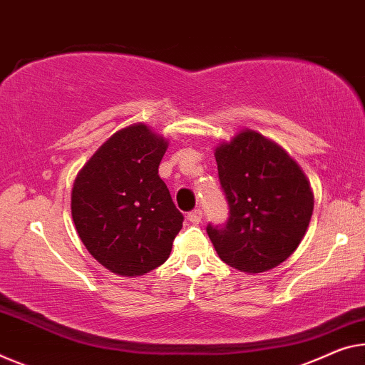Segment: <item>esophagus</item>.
I'll return each mask as SVG.
<instances>
[{
    "instance_id": "1",
    "label": "esophagus",
    "mask_w": 365,
    "mask_h": 365,
    "mask_svg": "<svg viewBox=\"0 0 365 365\" xmlns=\"http://www.w3.org/2000/svg\"><path fill=\"white\" fill-rule=\"evenodd\" d=\"M187 220L190 223H194V225H197V223H200V220H202V210L200 209H195L192 212H189Z\"/></svg>"
}]
</instances>
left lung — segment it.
Masks as SVG:
<instances>
[{"label":"left lung","mask_w":365,"mask_h":365,"mask_svg":"<svg viewBox=\"0 0 365 365\" xmlns=\"http://www.w3.org/2000/svg\"><path fill=\"white\" fill-rule=\"evenodd\" d=\"M227 195V225L207 227L223 262L238 271L266 272L299 248L313 214L310 182L280 145L251 128L215 148Z\"/></svg>","instance_id":"1"}]
</instances>
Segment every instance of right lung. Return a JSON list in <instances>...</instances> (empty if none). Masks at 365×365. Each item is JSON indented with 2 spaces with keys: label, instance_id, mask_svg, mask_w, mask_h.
Returning <instances> with one entry per match:
<instances>
[{
  "label": "right lung",
  "instance_id": "1",
  "mask_svg": "<svg viewBox=\"0 0 365 365\" xmlns=\"http://www.w3.org/2000/svg\"><path fill=\"white\" fill-rule=\"evenodd\" d=\"M166 148L165 137L137 122L106 140L73 182L78 237L119 276H143L163 264L182 228L184 217L158 175Z\"/></svg>",
  "mask_w": 365,
  "mask_h": 365
}]
</instances>
